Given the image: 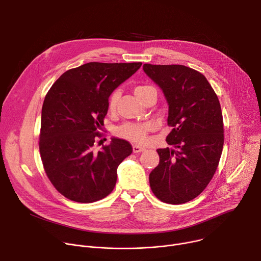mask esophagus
<instances>
[{"label": "esophagus", "mask_w": 261, "mask_h": 261, "mask_svg": "<svg viewBox=\"0 0 261 261\" xmlns=\"http://www.w3.org/2000/svg\"><path fill=\"white\" fill-rule=\"evenodd\" d=\"M132 150H133V153H140V152H143L145 148L141 145H138V144H134L132 146Z\"/></svg>", "instance_id": "34e87169"}]
</instances>
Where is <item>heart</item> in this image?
<instances>
[{
	"mask_svg": "<svg viewBox=\"0 0 261 261\" xmlns=\"http://www.w3.org/2000/svg\"><path fill=\"white\" fill-rule=\"evenodd\" d=\"M154 88L150 87V86H137L134 89V94L136 95V97L139 100H142L143 97L145 96V94L153 90ZM120 98V92L114 91L113 94L110 95L109 99H108V109L110 111L115 110L117 103L119 101ZM152 129V125L151 124H142V125H135V124H126L122 127H120L118 129V135L133 141H137V142H141L144 141L147 135V132Z\"/></svg>",
	"mask_w": 261,
	"mask_h": 261,
	"instance_id": "1",
	"label": "heart"
}]
</instances>
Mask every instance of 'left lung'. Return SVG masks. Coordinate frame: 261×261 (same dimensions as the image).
I'll return each mask as SVG.
<instances>
[{
	"mask_svg": "<svg viewBox=\"0 0 261 261\" xmlns=\"http://www.w3.org/2000/svg\"><path fill=\"white\" fill-rule=\"evenodd\" d=\"M143 71L168 103L166 141L150 173L155 196L169 204L197 197L213 178L223 150L224 128L219 99L204 75L184 65L144 64Z\"/></svg>",
	"mask_w": 261,
	"mask_h": 261,
	"instance_id": "obj_1",
	"label": "left lung"
}]
</instances>
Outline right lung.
Listing matches in <instances>:
<instances>
[{"instance_id": "right-lung-1", "label": "right lung", "mask_w": 261, "mask_h": 261, "mask_svg": "<svg viewBox=\"0 0 261 261\" xmlns=\"http://www.w3.org/2000/svg\"><path fill=\"white\" fill-rule=\"evenodd\" d=\"M141 63L91 62L59 77L47 92L41 113L39 150L45 173L66 198L98 201L114 190L117 169L131 155V144L113 138L96 151L108 98Z\"/></svg>"}]
</instances>
